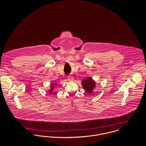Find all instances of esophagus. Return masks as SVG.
<instances>
[{
    "instance_id": "34e87169",
    "label": "esophagus",
    "mask_w": 146,
    "mask_h": 146,
    "mask_svg": "<svg viewBox=\"0 0 146 146\" xmlns=\"http://www.w3.org/2000/svg\"><path fill=\"white\" fill-rule=\"evenodd\" d=\"M67 79L69 82H72L74 81V78L72 76H68L67 77Z\"/></svg>"
}]
</instances>
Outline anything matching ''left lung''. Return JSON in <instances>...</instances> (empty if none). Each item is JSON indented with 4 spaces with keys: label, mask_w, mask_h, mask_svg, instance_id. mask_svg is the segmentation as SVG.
<instances>
[{
    "label": "left lung",
    "mask_w": 146,
    "mask_h": 146,
    "mask_svg": "<svg viewBox=\"0 0 146 146\" xmlns=\"http://www.w3.org/2000/svg\"><path fill=\"white\" fill-rule=\"evenodd\" d=\"M82 85L84 90L89 95H91L93 90L97 88V83L91 77H87L82 81Z\"/></svg>",
    "instance_id": "1"
}]
</instances>
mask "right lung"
<instances>
[{
	"mask_svg": "<svg viewBox=\"0 0 146 146\" xmlns=\"http://www.w3.org/2000/svg\"><path fill=\"white\" fill-rule=\"evenodd\" d=\"M58 86V83L57 82H56V83H50V89L48 90H49V92L50 93H53V92L54 91L53 90L54 89V88H56V86Z\"/></svg>",
	"mask_w": 146,
	"mask_h": 146,
	"instance_id": "1",
	"label": "right lung"
}]
</instances>
